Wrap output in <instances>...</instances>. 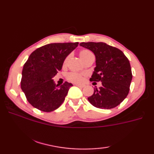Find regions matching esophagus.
Here are the masks:
<instances>
[{"label": "esophagus", "mask_w": 154, "mask_h": 154, "mask_svg": "<svg viewBox=\"0 0 154 154\" xmlns=\"http://www.w3.org/2000/svg\"><path fill=\"white\" fill-rule=\"evenodd\" d=\"M75 86H77V87H79V88H83V87H85V85H79V84H75Z\"/></svg>", "instance_id": "34e87169"}]
</instances>
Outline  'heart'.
Listing matches in <instances>:
<instances>
[{"label": "heart", "mask_w": 154, "mask_h": 154, "mask_svg": "<svg viewBox=\"0 0 154 154\" xmlns=\"http://www.w3.org/2000/svg\"><path fill=\"white\" fill-rule=\"evenodd\" d=\"M79 56L81 60H83L84 62L88 58L91 57H94V55L93 52L90 51L88 49H83V50H81L79 51ZM70 58V55H68L65 58L63 62V65L65 67V65H67V62ZM85 74L84 73H73V72H71V73H69L66 75V79L68 81L71 83H81L83 82L85 79Z\"/></svg>", "instance_id": "obj_1"}]
</instances>
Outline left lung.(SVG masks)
<instances>
[{"label": "left lung", "instance_id": "obj_1", "mask_svg": "<svg viewBox=\"0 0 154 154\" xmlns=\"http://www.w3.org/2000/svg\"><path fill=\"white\" fill-rule=\"evenodd\" d=\"M79 45L95 55L97 67L91 81L102 82V86L94 88L93 95L88 97L90 103L101 109L119 105L128 94L132 79L128 59L119 49L103 42H82Z\"/></svg>", "mask_w": 154, "mask_h": 154}]
</instances>
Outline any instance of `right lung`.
<instances>
[{
    "mask_svg": "<svg viewBox=\"0 0 154 154\" xmlns=\"http://www.w3.org/2000/svg\"><path fill=\"white\" fill-rule=\"evenodd\" d=\"M79 43H54L36 49L29 56L22 72L21 89L32 106L45 112L57 109L63 103L71 83L61 86L52 79L61 71L67 55Z\"/></svg>",
    "mask_w": 154,
    "mask_h": 154,
    "instance_id": "obj_1",
    "label": "right lung"
}]
</instances>
